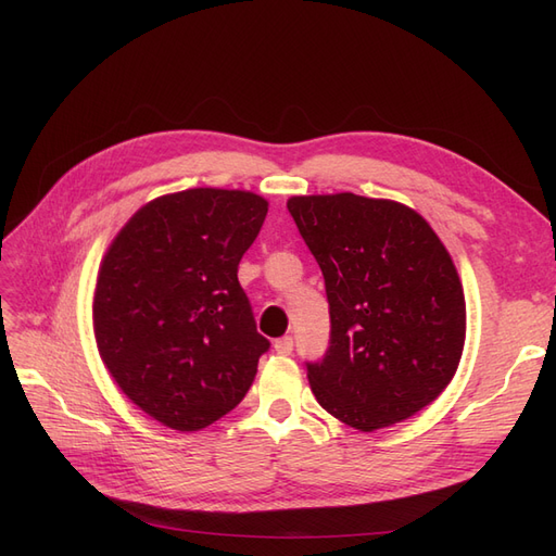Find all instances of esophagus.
<instances>
[{"mask_svg":"<svg viewBox=\"0 0 556 556\" xmlns=\"http://www.w3.org/2000/svg\"><path fill=\"white\" fill-rule=\"evenodd\" d=\"M274 350L278 352V355H292L294 339H292V336H282V339H278V341L274 343Z\"/></svg>","mask_w":556,"mask_h":556,"instance_id":"1","label":"esophagus"}]
</instances>
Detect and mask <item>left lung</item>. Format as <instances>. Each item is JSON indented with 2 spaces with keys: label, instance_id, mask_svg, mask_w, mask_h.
<instances>
[{
  "label": "left lung",
  "instance_id": "left-lung-1",
  "mask_svg": "<svg viewBox=\"0 0 556 556\" xmlns=\"http://www.w3.org/2000/svg\"><path fill=\"white\" fill-rule=\"evenodd\" d=\"M288 211L323 268L329 345L306 362L319 406L359 431L408 419L457 371L464 290L422 215L352 192L292 197Z\"/></svg>",
  "mask_w": 556,
  "mask_h": 556
}]
</instances>
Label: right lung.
Instances as JSON below:
<instances>
[{"label":"right lung","mask_w":556,"mask_h":556,"mask_svg":"<svg viewBox=\"0 0 556 556\" xmlns=\"http://www.w3.org/2000/svg\"><path fill=\"white\" fill-rule=\"evenodd\" d=\"M268 204L197 188L150 201L99 268L94 336L117 387L157 422L197 431L237 408L271 348L257 331L239 262Z\"/></svg>","instance_id":"add662e5"}]
</instances>
